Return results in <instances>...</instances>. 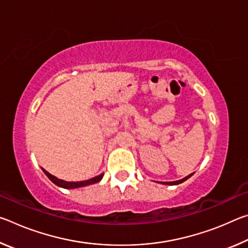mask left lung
Masks as SVG:
<instances>
[{
	"instance_id": "left-lung-1",
	"label": "left lung",
	"mask_w": 248,
	"mask_h": 248,
	"mask_svg": "<svg viewBox=\"0 0 248 248\" xmlns=\"http://www.w3.org/2000/svg\"><path fill=\"white\" fill-rule=\"evenodd\" d=\"M192 174H190V175H188L187 177H185V178H183V179H179V180H176V182H166V183H163V184H165V185H178V184H182L183 182H185V180H187L188 178L190 177Z\"/></svg>"
}]
</instances>
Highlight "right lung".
Instances as JSON below:
<instances>
[{
  "mask_svg": "<svg viewBox=\"0 0 248 248\" xmlns=\"http://www.w3.org/2000/svg\"><path fill=\"white\" fill-rule=\"evenodd\" d=\"M43 170L45 171V174L48 176L49 179L51 180V182L53 184H56L57 186L59 187H62V188H65V189H73V188H78V187H84V186H89V185H92V184H96L98 183L100 179L103 178L104 174H100L99 176H96V177L92 178V179H89V180H84V182H65V180H62V179H59L57 177H54L53 175L49 174L47 170H45L43 169Z\"/></svg>",
  "mask_w": 248,
  "mask_h": 248,
  "instance_id": "add662e5",
  "label": "right lung"
}]
</instances>
